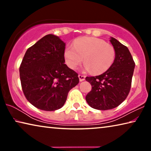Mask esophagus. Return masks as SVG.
Listing matches in <instances>:
<instances>
[{
    "mask_svg": "<svg viewBox=\"0 0 151 151\" xmlns=\"http://www.w3.org/2000/svg\"><path fill=\"white\" fill-rule=\"evenodd\" d=\"M85 77H86V76H84V75H78L79 81H80L81 82L83 81H85Z\"/></svg>",
    "mask_w": 151,
    "mask_h": 151,
    "instance_id": "obj_1",
    "label": "esophagus"
}]
</instances>
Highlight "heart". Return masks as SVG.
Wrapping results in <instances>:
<instances>
[{
  "label": "heart",
  "mask_w": 151,
  "mask_h": 151,
  "mask_svg": "<svg viewBox=\"0 0 151 151\" xmlns=\"http://www.w3.org/2000/svg\"><path fill=\"white\" fill-rule=\"evenodd\" d=\"M65 62L75 69L83 60L85 69L94 75L102 74L109 69L116 57L113 46L96 37H85L76 39L73 46H68L64 52Z\"/></svg>",
  "instance_id": "b5f03b06"
}]
</instances>
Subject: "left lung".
<instances>
[{
	"label": "left lung",
	"instance_id": "1",
	"mask_svg": "<svg viewBox=\"0 0 151 151\" xmlns=\"http://www.w3.org/2000/svg\"><path fill=\"white\" fill-rule=\"evenodd\" d=\"M110 42L116 50L112 65L101 75L85 78L92 86L86 101L92 108L101 111L116 108L126 99L131 90L135 66L126 46L113 37H111Z\"/></svg>",
	"mask_w": 151,
	"mask_h": 151
}]
</instances>
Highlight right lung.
Wrapping results in <instances>:
<instances>
[{"instance_id":"add662e5","label":"right lung","mask_w":151,"mask_h":151,"mask_svg":"<svg viewBox=\"0 0 151 151\" xmlns=\"http://www.w3.org/2000/svg\"><path fill=\"white\" fill-rule=\"evenodd\" d=\"M65 43L47 35L29 48L19 68L21 86L26 99L37 109H59L68 93L79 83L78 74L65 64Z\"/></svg>"}]
</instances>
